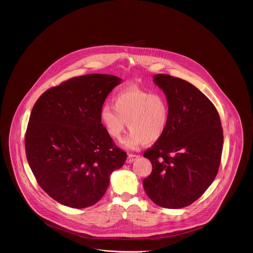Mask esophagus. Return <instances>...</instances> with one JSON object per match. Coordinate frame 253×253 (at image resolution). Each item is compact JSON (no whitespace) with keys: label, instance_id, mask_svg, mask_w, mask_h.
Segmentation results:
<instances>
[{"label":"esophagus","instance_id":"34e87169","mask_svg":"<svg viewBox=\"0 0 253 253\" xmlns=\"http://www.w3.org/2000/svg\"><path fill=\"white\" fill-rule=\"evenodd\" d=\"M140 156H138V155H134V154H129L128 155V157H127V164H131V163H133L134 161H136L138 158H139Z\"/></svg>","mask_w":253,"mask_h":253}]
</instances>
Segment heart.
<instances>
[{"label": "heart", "instance_id": "obj_1", "mask_svg": "<svg viewBox=\"0 0 253 253\" xmlns=\"http://www.w3.org/2000/svg\"><path fill=\"white\" fill-rule=\"evenodd\" d=\"M100 122L113 140H119L127 128L130 130L124 140L128 149L153 144L166 133L170 119V107L167 97L137 87L119 91L113 97V107L105 104L99 112Z\"/></svg>", "mask_w": 253, "mask_h": 253}]
</instances>
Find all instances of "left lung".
Listing matches in <instances>:
<instances>
[{"mask_svg":"<svg viewBox=\"0 0 253 253\" xmlns=\"http://www.w3.org/2000/svg\"><path fill=\"white\" fill-rule=\"evenodd\" d=\"M170 107L164 136L144 153L153 166L143 180L149 198L168 209L189 206L214 181L223 151V128L215 105L190 83L154 76Z\"/></svg>","mask_w":253,"mask_h":253,"instance_id":"left-lung-1","label":"left lung"}]
</instances>
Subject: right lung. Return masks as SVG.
I'll list each match as a JSON object with an SVG mask.
<instances>
[{"label":"right lung","mask_w":253,"mask_h":253,"mask_svg":"<svg viewBox=\"0 0 253 253\" xmlns=\"http://www.w3.org/2000/svg\"><path fill=\"white\" fill-rule=\"evenodd\" d=\"M111 75L72 78L35 102L25 133L28 165L39 186L55 201L82 209L104 195L110 174L127 154L105 132L100 109L121 83Z\"/></svg>","instance_id":"1"}]
</instances>
